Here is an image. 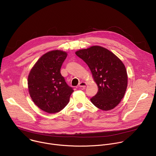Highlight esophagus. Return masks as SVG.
<instances>
[{"instance_id":"34e87169","label":"esophagus","mask_w":156,"mask_h":156,"mask_svg":"<svg viewBox=\"0 0 156 156\" xmlns=\"http://www.w3.org/2000/svg\"><path fill=\"white\" fill-rule=\"evenodd\" d=\"M86 83H84V82H81V83H79L78 86H79L80 87H84L86 86Z\"/></svg>"}]
</instances>
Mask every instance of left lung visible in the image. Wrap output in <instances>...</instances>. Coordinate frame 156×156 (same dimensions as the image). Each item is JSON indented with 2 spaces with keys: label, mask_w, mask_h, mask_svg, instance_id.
Wrapping results in <instances>:
<instances>
[{
  "label": "left lung",
  "mask_w": 156,
  "mask_h": 156,
  "mask_svg": "<svg viewBox=\"0 0 156 156\" xmlns=\"http://www.w3.org/2000/svg\"><path fill=\"white\" fill-rule=\"evenodd\" d=\"M89 66L98 86L91 102L102 110L115 107L123 99L128 82L122 62L112 52L101 46H92L75 52Z\"/></svg>",
  "instance_id": "left-lung-1"
}]
</instances>
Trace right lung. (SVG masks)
<instances>
[{"label":"right lung","instance_id":"right-lung-1","mask_svg":"<svg viewBox=\"0 0 156 156\" xmlns=\"http://www.w3.org/2000/svg\"><path fill=\"white\" fill-rule=\"evenodd\" d=\"M67 54L55 50L44 54L32 68L28 90L34 104L49 114L62 110L70 101L73 87L66 84L60 69Z\"/></svg>","mask_w":156,"mask_h":156}]
</instances>
